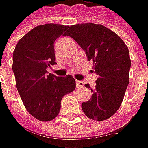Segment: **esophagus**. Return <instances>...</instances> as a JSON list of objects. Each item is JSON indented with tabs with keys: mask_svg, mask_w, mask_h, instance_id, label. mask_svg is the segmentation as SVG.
Segmentation results:
<instances>
[{
	"mask_svg": "<svg viewBox=\"0 0 148 148\" xmlns=\"http://www.w3.org/2000/svg\"><path fill=\"white\" fill-rule=\"evenodd\" d=\"M76 84H77V87L79 88H84V82H82V81H77V82H76Z\"/></svg>",
	"mask_w": 148,
	"mask_h": 148,
	"instance_id": "1",
	"label": "esophagus"
}]
</instances>
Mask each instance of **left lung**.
Returning <instances> with one entry per match:
<instances>
[{
	"label": "left lung",
	"mask_w": 148,
	"mask_h": 148,
	"mask_svg": "<svg viewBox=\"0 0 148 148\" xmlns=\"http://www.w3.org/2000/svg\"><path fill=\"white\" fill-rule=\"evenodd\" d=\"M69 36L93 60L98 79L89 101L82 103L84 114L92 120L109 119L120 108L130 82L131 60L128 47L120 37L101 24L79 23L70 26ZM90 88L89 84H85Z\"/></svg>",
	"instance_id": "8db88e82"
}]
</instances>
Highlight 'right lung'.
I'll use <instances>...</instances> for the list:
<instances>
[{"label": "right lung", "mask_w": 148, "mask_h": 148, "mask_svg": "<svg viewBox=\"0 0 148 148\" xmlns=\"http://www.w3.org/2000/svg\"><path fill=\"white\" fill-rule=\"evenodd\" d=\"M68 27L56 23L37 26L18 41L13 52L17 90L28 113L40 121L55 119L62 97L76 88L73 76L57 77L47 71L56 64L54 42Z\"/></svg>", "instance_id": "right-lung-1"}]
</instances>
